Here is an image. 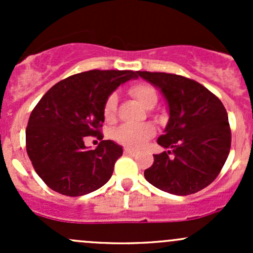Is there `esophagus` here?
Segmentation results:
<instances>
[{"label": "esophagus", "instance_id": "1", "mask_svg": "<svg viewBox=\"0 0 253 253\" xmlns=\"http://www.w3.org/2000/svg\"><path fill=\"white\" fill-rule=\"evenodd\" d=\"M125 154L126 155H134L136 154V150H133V149H129V148H125Z\"/></svg>", "mask_w": 253, "mask_h": 253}]
</instances>
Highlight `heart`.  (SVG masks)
Segmentation results:
<instances>
[{
	"mask_svg": "<svg viewBox=\"0 0 253 253\" xmlns=\"http://www.w3.org/2000/svg\"><path fill=\"white\" fill-rule=\"evenodd\" d=\"M129 94L145 109H152L158 101V93L155 88L147 83H137L129 88ZM117 110V95L115 93L108 96L104 105V116L108 121L114 120ZM154 134V128L150 125L133 126L122 125L115 131L116 141L129 148H138Z\"/></svg>",
	"mask_w": 253,
	"mask_h": 253,
	"instance_id": "obj_1",
	"label": "heart"
}]
</instances>
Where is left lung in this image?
<instances>
[{"label": "left lung", "mask_w": 253, "mask_h": 253, "mask_svg": "<svg viewBox=\"0 0 253 253\" xmlns=\"http://www.w3.org/2000/svg\"><path fill=\"white\" fill-rule=\"evenodd\" d=\"M160 89L169 106V121L145 180L164 192L187 196L211 185L228 159L231 131L223 103L193 79L164 72L138 71Z\"/></svg>", "instance_id": "1"}]
</instances>
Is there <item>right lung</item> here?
Listing matches in <instances>:
<instances>
[{
    "label": "right lung",
    "instance_id": "add662e5",
    "mask_svg": "<svg viewBox=\"0 0 253 253\" xmlns=\"http://www.w3.org/2000/svg\"><path fill=\"white\" fill-rule=\"evenodd\" d=\"M132 78H138V73L88 71L58 82L40 99L30 114L25 143L35 171L51 190L77 197L110 180L122 147L101 141L90 150L84 145V137L103 139L106 99Z\"/></svg>",
    "mask_w": 253,
    "mask_h": 253
}]
</instances>
